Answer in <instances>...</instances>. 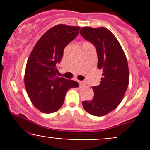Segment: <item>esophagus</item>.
<instances>
[{
  "label": "esophagus",
  "instance_id": "1",
  "mask_svg": "<svg viewBox=\"0 0 150 150\" xmlns=\"http://www.w3.org/2000/svg\"><path fill=\"white\" fill-rule=\"evenodd\" d=\"M78 83H79V85L81 86H86V81H78Z\"/></svg>",
  "mask_w": 150,
  "mask_h": 150
}]
</instances>
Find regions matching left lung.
<instances>
[{"instance_id": "obj_1", "label": "left lung", "mask_w": 150, "mask_h": 150, "mask_svg": "<svg viewBox=\"0 0 150 150\" xmlns=\"http://www.w3.org/2000/svg\"><path fill=\"white\" fill-rule=\"evenodd\" d=\"M81 35L95 46L98 68L102 70L100 85L92 87L94 96L82 102L87 112L103 116L121 102L129 82L128 62L121 46L114 35L105 28L81 29Z\"/></svg>"}]
</instances>
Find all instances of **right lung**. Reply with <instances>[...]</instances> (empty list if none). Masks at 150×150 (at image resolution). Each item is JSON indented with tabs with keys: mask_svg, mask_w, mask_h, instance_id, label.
I'll list each match as a JSON object with an SVG mask.
<instances>
[{
	"mask_svg": "<svg viewBox=\"0 0 150 150\" xmlns=\"http://www.w3.org/2000/svg\"><path fill=\"white\" fill-rule=\"evenodd\" d=\"M80 27L59 25L48 30L33 48L27 62L25 85L33 105L44 113L61 108L66 93L78 82L57 77V65L67 45L76 38Z\"/></svg>",
	"mask_w": 150,
	"mask_h": 150,
	"instance_id": "1",
	"label": "right lung"
}]
</instances>
